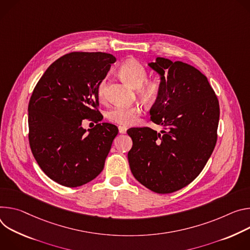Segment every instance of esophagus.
Masks as SVG:
<instances>
[{"label": "esophagus", "mask_w": 250, "mask_h": 250, "mask_svg": "<svg viewBox=\"0 0 250 250\" xmlns=\"http://www.w3.org/2000/svg\"><path fill=\"white\" fill-rule=\"evenodd\" d=\"M118 129L121 134H125L127 132V127H125V126H119Z\"/></svg>", "instance_id": "1"}]
</instances>
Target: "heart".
<instances>
[{
  "label": "heart",
  "instance_id": "obj_1",
  "mask_svg": "<svg viewBox=\"0 0 250 250\" xmlns=\"http://www.w3.org/2000/svg\"><path fill=\"white\" fill-rule=\"evenodd\" d=\"M120 76L133 88H139V96L146 102H154L158 99L162 92V82L159 79H153L145 82L148 77L146 68L142 63L135 60H128L119 67ZM100 100L105 99L106 94V80L103 79L98 84L97 89ZM141 114V109L138 106H115L111 108L106 117L109 121L129 126L137 122Z\"/></svg>",
  "mask_w": 250,
  "mask_h": 250
}]
</instances>
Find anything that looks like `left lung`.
<instances>
[{"instance_id": "1", "label": "left lung", "mask_w": 250, "mask_h": 250, "mask_svg": "<svg viewBox=\"0 0 250 250\" xmlns=\"http://www.w3.org/2000/svg\"><path fill=\"white\" fill-rule=\"evenodd\" d=\"M148 66L162 82L151 120L164 130L129 129L133 146L128 161L138 182L155 192L170 193L195 180L209 159L216 143L219 105L208 78L196 67L165 58Z\"/></svg>"}]
</instances>
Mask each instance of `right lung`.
I'll return each instance as SVG.
<instances>
[{"label":"right lung","mask_w":250,"mask_h":250,"mask_svg":"<svg viewBox=\"0 0 250 250\" xmlns=\"http://www.w3.org/2000/svg\"><path fill=\"white\" fill-rule=\"evenodd\" d=\"M116 62L106 52H70L51 63L36 85L29 103V140L43 173L68 188L95 179L103 170L118 128L82 121L102 120L95 110L98 84Z\"/></svg>","instance_id":"1"}]
</instances>
